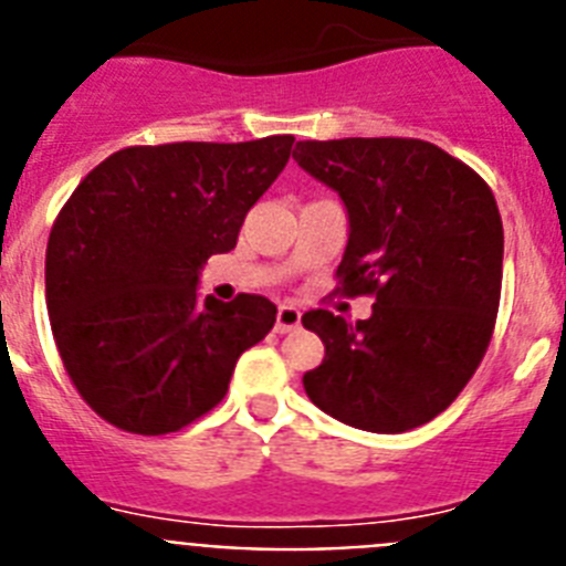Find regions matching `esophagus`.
I'll use <instances>...</instances> for the list:
<instances>
[{"label": "esophagus", "mask_w": 566, "mask_h": 566, "mask_svg": "<svg viewBox=\"0 0 566 566\" xmlns=\"http://www.w3.org/2000/svg\"><path fill=\"white\" fill-rule=\"evenodd\" d=\"M300 308L294 306H280L277 308V323H274V332L277 334H289L294 332V328H300Z\"/></svg>", "instance_id": "esophagus-1"}]
</instances>
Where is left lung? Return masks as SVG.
I'll return each mask as SVG.
<instances>
[{
  "label": "left lung",
  "mask_w": 566,
  "mask_h": 566,
  "mask_svg": "<svg viewBox=\"0 0 566 566\" xmlns=\"http://www.w3.org/2000/svg\"><path fill=\"white\" fill-rule=\"evenodd\" d=\"M294 161L343 198L345 294L368 319L314 308L303 326L326 357L303 374L319 411L371 433L431 422L482 363L502 294L496 198L468 164L419 138L300 142Z\"/></svg>",
  "instance_id": "1"
}]
</instances>
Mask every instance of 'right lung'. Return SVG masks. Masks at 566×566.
I'll list each match as a JSON object with an SVG mask.
<instances>
[{
  "label": "right lung",
  "instance_id": "add662e5",
  "mask_svg": "<svg viewBox=\"0 0 566 566\" xmlns=\"http://www.w3.org/2000/svg\"><path fill=\"white\" fill-rule=\"evenodd\" d=\"M292 144L127 147L70 195L50 229L44 297L64 371L109 424L181 431L227 397L240 354L272 332V300H201L198 277L234 249Z\"/></svg>",
  "mask_w": 566,
  "mask_h": 566
}]
</instances>
